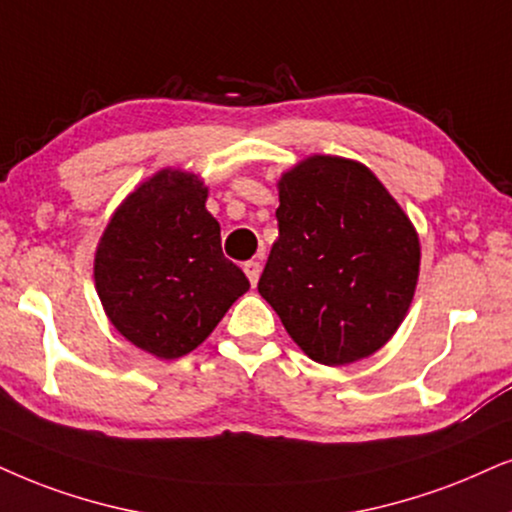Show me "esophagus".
Segmentation results:
<instances>
[{
    "label": "esophagus",
    "mask_w": 512,
    "mask_h": 512,
    "mask_svg": "<svg viewBox=\"0 0 512 512\" xmlns=\"http://www.w3.org/2000/svg\"><path fill=\"white\" fill-rule=\"evenodd\" d=\"M243 271H245V276H248L250 286H255V283L260 281V271H262V264L257 262V260H248V262L243 264Z\"/></svg>",
    "instance_id": "esophagus-1"
}]
</instances>
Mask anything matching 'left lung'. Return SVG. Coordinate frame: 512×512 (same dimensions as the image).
<instances>
[{"label": "left lung", "mask_w": 512, "mask_h": 512, "mask_svg": "<svg viewBox=\"0 0 512 512\" xmlns=\"http://www.w3.org/2000/svg\"><path fill=\"white\" fill-rule=\"evenodd\" d=\"M278 241L257 290L314 361L352 364L404 321L420 243L368 167L314 155L278 181Z\"/></svg>", "instance_id": "1"}]
</instances>
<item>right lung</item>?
<instances>
[{
	"mask_svg": "<svg viewBox=\"0 0 512 512\" xmlns=\"http://www.w3.org/2000/svg\"><path fill=\"white\" fill-rule=\"evenodd\" d=\"M208 189L163 170L115 212L96 250V290L113 326L160 359L196 349L250 281L222 252Z\"/></svg>",
	"mask_w": 512,
	"mask_h": 512,
	"instance_id": "obj_1",
	"label": "right lung"
}]
</instances>
